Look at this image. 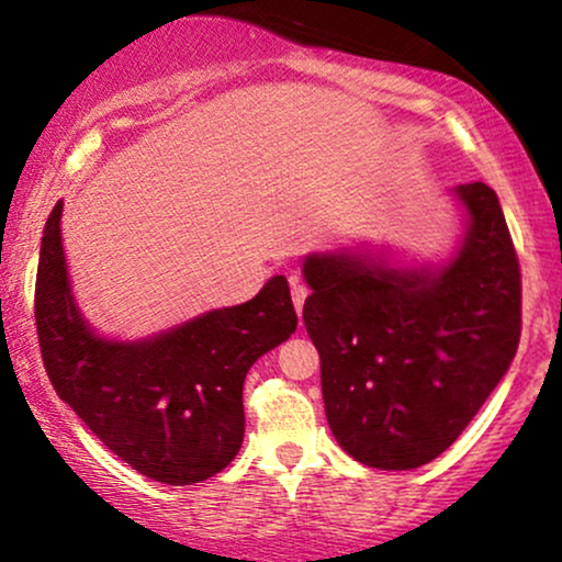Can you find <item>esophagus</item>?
<instances>
[{
  "mask_svg": "<svg viewBox=\"0 0 562 562\" xmlns=\"http://www.w3.org/2000/svg\"><path fill=\"white\" fill-rule=\"evenodd\" d=\"M306 296H310V289H306L304 283L299 281V279H291V299H294V310H296V314H302Z\"/></svg>",
  "mask_w": 562,
  "mask_h": 562,
  "instance_id": "obj_1",
  "label": "esophagus"
}]
</instances>
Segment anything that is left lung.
Wrapping results in <instances>:
<instances>
[{
	"label": "left lung",
	"instance_id": "1",
	"mask_svg": "<svg viewBox=\"0 0 562 562\" xmlns=\"http://www.w3.org/2000/svg\"><path fill=\"white\" fill-rule=\"evenodd\" d=\"M450 194L463 229L440 263L371 245L304 256L329 429L368 468L412 471L448 450L517 352L521 279L502 204L481 181Z\"/></svg>",
	"mask_w": 562,
	"mask_h": 562
}]
</instances>
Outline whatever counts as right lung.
<instances>
[{
  "instance_id": "1",
  "label": "right lung",
  "mask_w": 562,
  "mask_h": 562,
  "mask_svg": "<svg viewBox=\"0 0 562 562\" xmlns=\"http://www.w3.org/2000/svg\"><path fill=\"white\" fill-rule=\"evenodd\" d=\"M60 217L64 202L45 222L35 281L37 340L53 389L137 473L168 486L212 479L243 445L250 366L296 329L289 281L273 276L250 302L140 340H112L76 302Z\"/></svg>"
}]
</instances>
